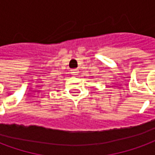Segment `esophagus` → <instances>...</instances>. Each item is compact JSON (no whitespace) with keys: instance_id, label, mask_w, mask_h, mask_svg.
<instances>
[{"instance_id":"1","label":"esophagus","mask_w":155,"mask_h":155,"mask_svg":"<svg viewBox=\"0 0 155 155\" xmlns=\"http://www.w3.org/2000/svg\"><path fill=\"white\" fill-rule=\"evenodd\" d=\"M78 70L76 69V68H75V69H72L71 70V73H72L73 75H74V76H77V75H78Z\"/></svg>"}]
</instances>
